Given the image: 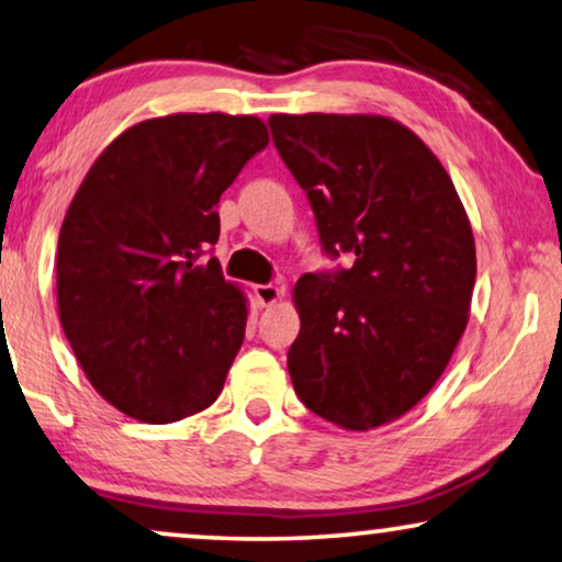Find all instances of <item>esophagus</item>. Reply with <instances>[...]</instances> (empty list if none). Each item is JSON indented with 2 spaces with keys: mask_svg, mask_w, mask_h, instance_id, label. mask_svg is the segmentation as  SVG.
<instances>
[{
  "mask_svg": "<svg viewBox=\"0 0 562 562\" xmlns=\"http://www.w3.org/2000/svg\"><path fill=\"white\" fill-rule=\"evenodd\" d=\"M254 294L258 299V304L271 306L283 296V289L276 286V283H258V286H254Z\"/></svg>",
  "mask_w": 562,
  "mask_h": 562,
  "instance_id": "1",
  "label": "esophagus"
}]
</instances>
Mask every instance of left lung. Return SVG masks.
I'll list each match as a JSON object with an SVG mask.
<instances>
[{"mask_svg":"<svg viewBox=\"0 0 562 562\" xmlns=\"http://www.w3.org/2000/svg\"><path fill=\"white\" fill-rule=\"evenodd\" d=\"M268 126L324 256L355 258L296 281L291 382L308 411L341 428L385 426L436 385L467 329L469 217L441 161L393 119L273 113Z\"/></svg>","mask_w":562,"mask_h":562,"instance_id":"left-lung-1","label":"left lung"}]
</instances>
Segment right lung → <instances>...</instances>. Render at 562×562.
<instances>
[{
    "instance_id": "obj_1",
    "label": "right lung",
    "mask_w": 562,
    "mask_h": 562,
    "mask_svg": "<svg viewBox=\"0 0 562 562\" xmlns=\"http://www.w3.org/2000/svg\"><path fill=\"white\" fill-rule=\"evenodd\" d=\"M268 146L256 116L175 113L109 144L58 240L65 337L126 416L175 423L221 395L248 308L213 256L215 205Z\"/></svg>"
}]
</instances>
